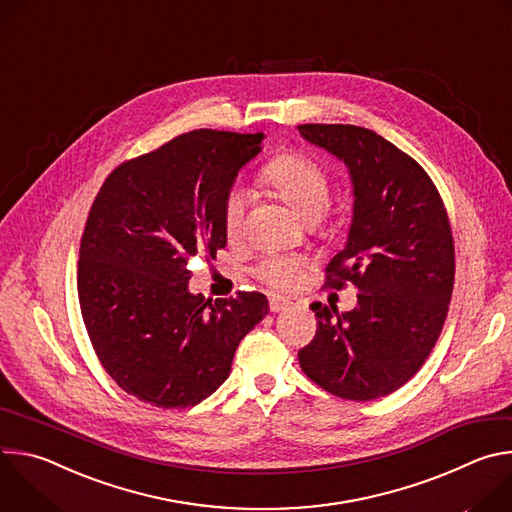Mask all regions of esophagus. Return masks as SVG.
<instances>
[{"label": "esophagus", "mask_w": 512, "mask_h": 512, "mask_svg": "<svg viewBox=\"0 0 512 512\" xmlns=\"http://www.w3.org/2000/svg\"><path fill=\"white\" fill-rule=\"evenodd\" d=\"M287 306H289V304H287L285 300H281V298H271V300H269V310H271V312H283Z\"/></svg>", "instance_id": "esophagus-1"}]
</instances>
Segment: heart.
<instances>
[{"label": "heart", "instance_id": "obj_1", "mask_svg": "<svg viewBox=\"0 0 512 512\" xmlns=\"http://www.w3.org/2000/svg\"><path fill=\"white\" fill-rule=\"evenodd\" d=\"M261 178L275 188V192L294 208L306 221L318 218L330 198H332V180L328 170L314 158L300 152H285L273 158L261 170ZM247 210V192L239 186H233L223 198V227L227 235H237L241 231L243 218ZM255 273L267 285L275 289H287L302 275V259L291 255H269L263 257Z\"/></svg>", "mask_w": 512, "mask_h": 512}]
</instances>
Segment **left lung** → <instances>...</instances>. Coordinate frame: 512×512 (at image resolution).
Here are the masks:
<instances>
[{
  "instance_id": "obj_1",
  "label": "left lung",
  "mask_w": 512,
  "mask_h": 512,
  "mask_svg": "<svg viewBox=\"0 0 512 512\" xmlns=\"http://www.w3.org/2000/svg\"><path fill=\"white\" fill-rule=\"evenodd\" d=\"M342 160L352 180V223L326 267V287L358 289L354 310L312 304L314 340L298 354L324 391L371 401L403 387L444 328L454 289V239L444 200L397 145L356 125H298Z\"/></svg>"
}]
</instances>
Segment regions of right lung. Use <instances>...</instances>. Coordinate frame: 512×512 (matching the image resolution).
<instances>
[{
	"label": "right lung",
	"mask_w": 512,
	"mask_h": 512,
	"mask_svg": "<svg viewBox=\"0 0 512 512\" xmlns=\"http://www.w3.org/2000/svg\"><path fill=\"white\" fill-rule=\"evenodd\" d=\"M263 137L178 135L117 166L91 206L79 253L83 320L109 377L143 403L184 409L212 395L269 312L259 291L214 302L188 291V263L227 245L223 198Z\"/></svg>",
	"instance_id": "1"
}]
</instances>
